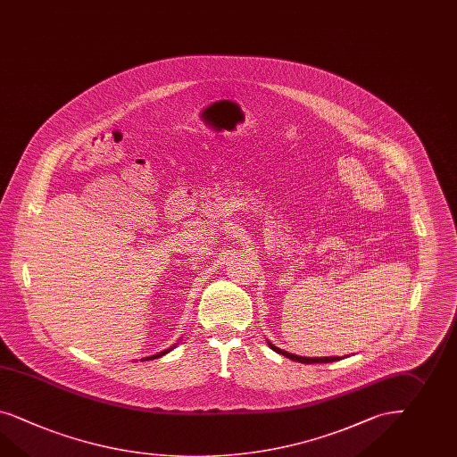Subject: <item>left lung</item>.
Returning a JSON list of instances; mask_svg holds the SVG:
<instances>
[{"mask_svg":"<svg viewBox=\"0 0 457 457\" xmlns=\"http://www.w3.org/2000/svg\"><path fill=\"white\" fill-rule=\"evenodd\" d=\"M268 345L271 349H274L276 353H279V354H283L286 358L293 359V361H297V362H303V364H314V362H333V361H339L337 356H331V358H303V356H296V354H291V353H287V351H283V349H279V347H276V345H271L270 341H268Z\"/></svg>","mask_w":457,"mask_h":457,"instance_id":"8db88e82","label":"left lung"}]
</instances>
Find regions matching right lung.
I'll use <instances>...</instances> for the list:
<instances>
[{
  "instance_id": "1",
  "label": "right lung",
  "mask_w": 457,
  "mask_h": 457,
  "mask_svg": "<svg viewBox=\"0 0 457 457\" xmlns=\"http://www.w3.org/2000/svg\"><path fill=\"white\" fill-rule=\"evenodd\" d=\"M171 349H174V345H173V347H170V349H166V351H162V353H160V354H154V356H151V358H145V359H143V361H148V359L161 358V356H164V354H168V353H170V351H171Z\"/></svg>"
}]
</instances>
